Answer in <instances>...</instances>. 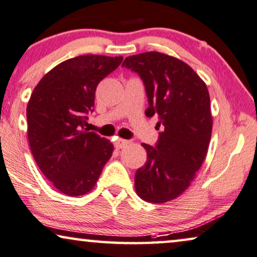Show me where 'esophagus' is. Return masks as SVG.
I'll list each match as a JSON object with an SVG mask.
<instances>
[{
  "instance_id": "esophagus-1",
  "label": "esophagus",
  "mask_w": 257,
  "mask_h": 257,
  "mask_svg": "<svg viewBox=\"0 0 257 257\" xmlns=\"http://www.w3.org/2000/svg\"><path fill=\"white\" fill-rule=\"evenodd\" d=\"M129 143H131V141H129V140H124V139H117L115 141V148L116 149H122V148H124L125 146H128Z\"/></svg>"
}]
</instances>
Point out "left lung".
Listing matches in <instances>:
<instances>
[{"label":"left lung","instance_id":"8db88e82","mask_svg":"<svg viewBox=\"0 0 257 257\" xmlns=\"http://www.w3.org/2000/svg\"><path fill=\"white\" fill-rule=\"evenodd\" d=\"M123 67L140 75L149 107L159 115L155 147L142 143L147 162L135 174V189L142 200L164 203L180 196L206 159L213 117L207 85L183 61L148 51L126 57Z\"/></svg>","mask_w":257,"mask_h":257}]
</instances>
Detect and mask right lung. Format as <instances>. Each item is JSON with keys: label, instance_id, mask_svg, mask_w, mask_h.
<instances>
[{"label": "right lung", "instance_id": "right-lung-1", "mask_svg": "<svg viewBox=\"0 0 257 257\" xmlns=\"http://www.w3.org/2000/svg\"><path fill=\"white\" fill-rule=\"evenodd\" d=\"M122 56L83 55L57 64L41 78L27 105L28 140L37 166L54 187L80 196L96 184L111 157L108 139L84 124L94 110L95 91Z\"/></svg>", "mask_w": 257, "mask_h": 257}]
</instances>
